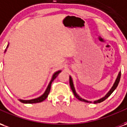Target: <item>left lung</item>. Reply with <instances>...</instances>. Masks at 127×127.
I'll use <instances>...</instances> for the list:
<instances>
[{
	"instance_id": "obj_1",
	"label": "left lung",
	"mask_w": 127,
	"mask_h": 127,
	"mask_svg": "<svg viewBox=\"0 0 127 127\" xmlns=\"http://www.w3.org/2000/svg\"><path fill=\"white\" fill-rule=\"evenodd\" d=\"M120 76H121V72H119V73L118 75L117 76V78H116V80L115 81L114 84V85L112 87V88L110 89V91L106 94V95L103 96V97H102L100 99H98V100H96V101H95L93 102L94 103H101V102H103V101H105L107 98H108L109 96L111 95V94L114 91V90L116 88H117L118 85V83L120 82ZM69 84H70V86H71V88L72 91H73V93L74 94L75 96L77 98V99H79L80 101H84V102H86V103H92L91 101H88L87 100H85V99H84V98H81L80 96L78 95L77 94V93L75 92V88H74V85H73V80H72V78L71 76H69Z\"/></svg>"
}]
</instances>
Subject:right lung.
Listing matches in <instances>:
<instances>
[{
  "label": "right lung",
  "mask_w": 127,
  "mask_h": 127,
  "mask_svg": "<svg viewBox=\"0 0 127 127\" xmlns=\"http://www.w3.org/2000/svg\"><path fill=\"white\" fill-rule=\"evenodd\" d=\"M9 46V45L7 46V48H6V50L4 51V52L7 51V47ZM61 72V71H58L55 72L54 75H53L52 77V80L50 82V84H49V85L47 86V89L45 90V93L43 95H42L41 96H39L38 98H33V99H31V100H22V99H19V101L22 102V103H40V102H42V101H43L45 99V98H47V96L50 93V88H51V85H52V83L54 80H55V78L57 76H58V75Z\"/></svg>",
  "instance_id": "right-lung-1"
}]
</instances>
